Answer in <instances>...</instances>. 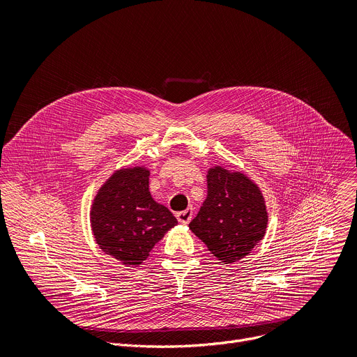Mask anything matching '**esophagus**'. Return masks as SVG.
Here are the masks:
<instances>
[{"mask_svg": "<svg viewBox=\"0 0 357 357\" xmlns=\"http://www.w3.org/2000/svg\"><path fill=\"white\" fill-rule=\"evenodd\" d=\"M192 216H193V209H192V208H190V209H186V211H183V212H178V213H176V219H178V222L182 223V225H188V223L190 222Z\"/></svg>", "mask_w": 357, "mask_h": 357, "instance_id": "34e87169", "label": "esophagus"}]
</instances>
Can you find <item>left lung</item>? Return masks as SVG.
<instances>
[{
    "instance_id": "left-lung-1",
    "label": "left lung",
    "mask_w": 357,
    "mask_h": 357,
    "mask_svg": "<svg viewBox=\"0 0 357 357\" xmlns=\"http://www.w3.org/2000/svg\"><path fill=\"white\" fill-rule=\"evenodd\" d=\"M206 181L208 196L189 229L220 263L233 264L266 236V200L260 188L238 171L213 167Z\"/></svg>"
}]
</instances>
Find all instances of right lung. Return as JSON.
Wrapping results in <instances>:
<instances>
[{
    "instance_id": "obj_1",
    "label": "right lung",
    "mask_w": 357,
    "mask_h": 357,
    "mask_svg": "<svg viewBox=\"0 0 357 357\" xmlns=\"http://www.w3.org/2000/svg\"><path fill=\"white\" fill-rule=\"evenodd\" d=\"M90 225L101 250L126 267H138L178 220L152 199L149 169L127 167L116 171L98 189Z\"/></svg>"
}]
</instances>
